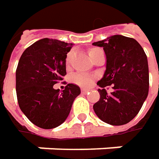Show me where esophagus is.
I'll list each match as a JSON object with an SVG mask.
<instances>
[{"label": "esophagus", "mask_w": 159, "mask_h": 159, "mask_svg": "<svg viewBox=\"0 0 159 159\" xmlns=\"http://www.w3.org/2000/svg\"><path fill=\"white\" fill-rule=\"evenodd\" d=\"M89 89H81V92H82V93H84V94H86V93H87V92H89Z\"/></svg>", "instance_id": "esophagus-1"}]
</instances>
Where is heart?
Listing matches in <instances>:
<instances>
[{
  "label": "heart",
  "instance_id": "heart-1",
  "mask_svg": "<svg viewBox=\"0 0 159 159\" xmlns=\"http://www.w3.org/2000/svg\"><path fill=\"white\" fill-rule=\"evenodd\" d=\"M98 50H99V49H98V48H92V49H90V50H89V55H90V54H92V53H94V52H95L96 51H98ZM70 55H68V58H67V60H66L67 63H69V61H70ZM92 80H93V78H92L91 76H89V75H86V74H80V73L74 75L73 78H72V80H73L74 82L80 86L90 85V84H91V82H92Z\"/></svg>",
  "mask_w": 159,
  "mask_h": 159
}]
</instances>
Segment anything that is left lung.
Here are the masks:
<instances>
[{
    "label": "left lung",
    "mask_w": 159,
    "mask_h": 159,
    "mask_svg": "<svg viewBox=\"0 0 159 159\" xmlns=\"http://www.w3.org/2000/svg\"><path fill=\"white\" fill-rule=\"evenodd\" d=\"M106 54V70L98 81L99 100L93 105L98 119L112 126L129 123L139 112L148 95V58L136 40L113 35L93 43ZM114 85L108 94L103 87Z\"/></svg>",
    "instance_id": "left-lung-1"
}]
</instances>
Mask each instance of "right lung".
Here are the masks:
<instances>
[{
    "instance_id": "add662e5",
    "label": "right lung",
    "mask_w": 159,
    "mask_h": 159,
    "mask_svg": "<svg viewBox=\"0 0 159 159\" xmlns=\"http://www.w3.org/2000/svg\"><path fill=\"white\" fill-rule=\"evenodd\" d=\"M73 43L44 38L31 44L18 63L16 93L20 110L37 127L51 129L67 119L80 87L68 84L55 89L66 75L67 53Z\"/></svg>"
}]
</instances>
